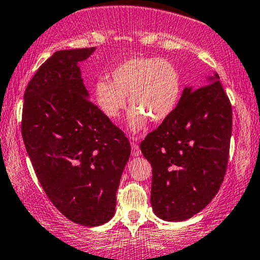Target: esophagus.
Wrapping results in <instances>:
<instances>
[{
  "label": "esophagus",
  "instance_id": "34e87169",
  "mask_svg": "<svg viewBox=\"0 0 260 260\" xmlns=\"http://www.w3.org/2000/svg\"><path fill=\"white\" fill-rule=\"evenodd\" d=\"M131 147H132V155L133 156L141 155V148H139V145L137 144L136 142H131Z\"/></svg>",
  "mask_w": 260,
  "mask_h": 260
}]
</instances>
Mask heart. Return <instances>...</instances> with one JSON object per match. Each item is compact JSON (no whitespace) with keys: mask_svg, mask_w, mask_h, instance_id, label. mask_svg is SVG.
Segmentation results:
<instances>
[{"mask_svg":"<svg viewBox=\"0 0 260 260\" xmlns=\"http://www.w3.org/2000/svg\"><path fill=\"white\" fill-rule=\"evenodd\" d=\"M111 81L101 79L93 85V96L100 110L110 118L121 116L127 106L131 111L128 124L133 131L152 122L167 119L175 110L181 96L180 71L162 58H129L110 73Z\"/></svg>","mask_w":260,"mask_h":260,"instance_id":"1","label":"heart"}]
</instances>
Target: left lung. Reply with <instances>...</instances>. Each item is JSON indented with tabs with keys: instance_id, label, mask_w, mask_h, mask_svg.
Instances as JSON below:
<instances>
[{
	"instance_id": "8db88e82",
	"label": "left lung",
	"mask_w": 260,
	"mask_h": 260,
	"mask_svg": "<svg viewBox=\"0 0 260 260\" xmlns=\"http://www.w3.org/2000/svg\"><path fill=\"white\" fill-rule=\"evenodd\" d=\"M216 74L210 84L185 88L174 112L141 143L152 165L150 202L165 221H185L218 192L226 175L232 105Z\"/></svg>"
}]
</instances>
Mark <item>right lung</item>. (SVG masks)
Listing matches in <instances>:
<instances>
[{"label":"right lung","mask_w":260,"mask_h":260,"mask_svg":"<svg viewBox=\"0 0 260 260\" xmlns=\"http://www.w3.org/2000/svg\"><path fill=\"white\" fill-rule=\"evenodd\" d=\"M95 48L55 51L28 82L22 137L51 204L81 226L106 223L131 155L127 137L87 99L78 62Z\"/></svg>","instance_id":"obj_1"}]
</instances>
